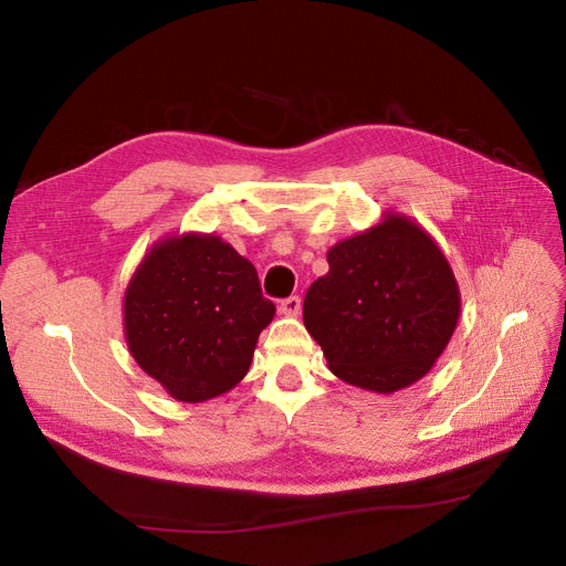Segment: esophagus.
<instances>
[{
    "label": "esophagus",
    "mask_w": 566,
    "mask_h": 566,
    "mask_svg": "<svg viewBox=\"0 0 566 566\" xmlns=\"http://www.w3.org/2000/svg\"><path fill=\"white\" fill-rule=\"evenodd\" d=\"M280 313L286 315V317H298V313H301V298L298 296H289L286 301H282Z\"/></svg>",
    "instance_id": "1"
}]
</instances>
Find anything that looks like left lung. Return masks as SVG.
Wrapping results in <instances>:
<instances>
[{
    "instance_id": "left-lung-1",
    "label": "left lung",
    "mask_w": 566,
    "mask_h": 566,
    "mask_svg": "<svg viewBox=\"0 0 566 566\" xmlns=\"http://www.w3.org/2000/svg\"><path fill=\"white\" fill-rule=\"evenodd\" d=\"M329 272L303 301V325L332 375L373 394H396L441 358L460 319V286L436 239L406 213L327 251Z\"/></svg>"
}]
</instances>
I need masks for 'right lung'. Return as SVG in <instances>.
Instances as JSON below:
<instances>
[{
	"instance_id": "right-lung-1",
	"label": "right lung",
	"mask_w": 566,
	"mask_h": 566,
	"mask_svg": "<svg viewBox=\"0 0 566 566\" xmlns=\"http://www.w3.org/2000/svg\"><path fill=\"white\" fill-rule=\"evenodd\" d=\"M272 317L274 303L263 298L251 261L206 232L154 241L123 294L127 348L180 402L232 391Z\"/></svg>"
}]
</instances>
